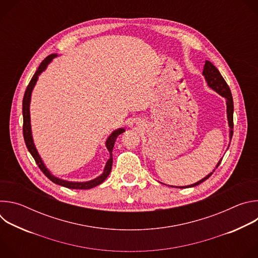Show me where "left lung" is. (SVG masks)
Segmentation results:
<instances>
[{
	"instance_id": "left-lung-1",
	"label": "left lung",
	"mask_w": 258,
	"mask_h": 258,
	"mask_svg": "<svg viewBox=\"0 0 258 258\" xmlns=\"http://www.w3.org/2000/svg\"><path fill=\"white\" fill-rule=\"evenodd\" d=\"M202 75L205 78V81L208 85L209 88H211L213 91H215L216 93H218L220 96H223L224 98H226V102H227V114H228V122H229V126H230V141L232 140L233 137V128H234V119H233V114H234V102H233V97H232V93L231 90L228 86V84L226 83V81L224 80V78L220 75V72L218 71V69L210 62V61H205L204 64V69ZM231 143V142H230ZM223 158L218 161V163L216 164V167H218V165L222 162ZM215 169H213L214 171ZM210 172L209 174H207L205 177H203L202 179H200L199 181L193 183V185H189V186H185V187H174V188H191V187H196L198 185H200L201 182H203L204 180H206L212 173ZM173 187V186H172Z\"/></svg>"
}]
</instances>
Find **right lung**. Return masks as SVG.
<instances>
[{
	"instance_id": "right-lung-1",
	"label": "right lung",
	"mask_w": 258,
	"mask_h": 258,
	"mask_svg": "<svg viewBox=\"0 0 258 258\" xmlns=\"http://www.w3.org/2000/svg\"><path fill=\"white\" fill-rule=\"evenodd\" d=\"M58 55L57 54H52L50 56H48L39 66L38 70L35 71V73L33 75L32 79L30 80L26 91L24 93V97H23V102H22V114H23V137H24V141H25V145L27 147V149L29 151V153L31 154V156L33 157V159L35 160L36 164L40 167V169L45 173V175L52 180L53 182L57 183V185L63 186L65 188L68 189H81V190H87V189H92L100 183H102L107 176L109 175L110 171H111L112 168V162H113V158H112V150H113V147H114V143L117 139V137L122 134L125 130L124 128H118L116 131H114L111 135H110L106 141V147L107 149L110 153V158L108 159V161L106 162L104 171L101 175H99L98 177L92 179V180H88V181H69V180H64L61 179L55 175H53L50 170L46 167V165L44 164L38 150H36L34 143H33V139H32V135H31V126H30V112H29V105H30V98H31V92L38 82L39 76L41 73L46 70L47 66L49 65V63L56 58Z\"/></svg>"
}]
</instances>
